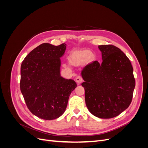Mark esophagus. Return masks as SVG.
<instances>
[{"label": "esophagus", "instance_id": "34e87169", "mask_svg": "<svg viewBox=\"0 0 148 148\" xmlns=\"http://www.w3.org/2000/svg\"><path fill=\"white\" fill-rule=\"evenodd\" d=\"M83 78L81 77V76H78V77H77V78H76V82H77V83H81L82 82H83Z\"/></svg>", "mask_w": 148, "mask_h": 148}]
</instances>
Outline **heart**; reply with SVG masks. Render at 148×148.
Wrapping results in <instances>:
<instances>
[{
  "instance_id": "1",
  "label": "heart",
  "mask_w": 148,
  "mask_h": 148,
  "mask_svg": "<svg viewBox=\"0 0 148 148\" xmlns=\"http://www.w3.org/2000/svg\"><path fill=\"white\" fill-rule=\"evenodd\" d=\"M88 60L92 62L95 60V56L91 54V52L88 50L75 51L71 53L70 56V61L72 64L75 65H81Z\"/></svg>"
}]
</instances>
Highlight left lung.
<instances>
[{
    "instance_id": "8db88e82",
    "label": "left lung",
    "mask_w": 148,
    "mask_h": 148,
    "mask_svg": "<svg viewBox=\"0 0 148 148\" xmlns=\"http://www.w3.org/2000/svg\"><path fill=\"white\" fill-rule=\"evenodd\" d=\"M102 62L94 61L82 70L85 102L97 117H116L130 105L135 79L128 58L113 45L99 46Z\"/></svg>"
}]
</instances>
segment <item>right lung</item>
<instances>
[{
  "mask_svg": "<svg viewBox=\"0 0 148 148\" xmlns=\"http://www.w3.org/2000/svg\"><path fill=\"white\" fill-rule=\"evenodd\" d=\"M65 49V43H43L31 51L21 64V92L29 111L40 119L60 117L77 87L73 80L60 77V57Z\"/></svg>",
  "mask_w": 148,
  "mask_h": 148,
  "instance_id": "obj_1",
  "label": "right lung"
}]
</instances>
